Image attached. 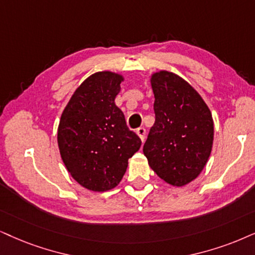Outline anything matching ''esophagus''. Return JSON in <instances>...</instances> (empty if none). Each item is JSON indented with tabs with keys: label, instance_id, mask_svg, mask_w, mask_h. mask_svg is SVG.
<instances>
[{
	"label": "esophagus",
	"instance_id": "obj_1",
	"mask_svg": "<svg viewBox=\"0 0 255 255\" xmlns=\"http://www.w3.org/2000/svg\"><path fill=\"white\" fill-rule=\"evenodd\" d=\"M136 134L138 135V136H140V138H141V141H144V137H146V128L144 127H140V128H137L136 129Z\"/></svg>",
	"mask_w": 255,
	"mask_h": 255
}]
</instances>
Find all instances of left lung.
<instances>
[{
  "label": "left lung",
  "mask_w": 255,
  "mask_h": 255,
  "mask_svg": "<svg viewBox=\"0 0 255 255\" xmlns=\"http://www.w3.org/2000/svg\"><path fill=\"white\" fill-rule=\"evenodd\" d=\"M155 122L143 154L150 168L173 186H185L201 173L213 146L211 111L198 92L176 74L161 70L150 79Z\"/></svg>",
  "instance_id": "1"
}]
</instances>
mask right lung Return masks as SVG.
Here are the masks:
<instances>
[{
	"mask_svg": "<svg viewBox=\"0 0 255 255\" xmlns=\"http://www.w3.org/2000/svg\"><path fill=\"white\" fill-rule=\"evenodd\" d=\"M122 81L124 77L112 72L93 74L75 90L61 115V157L70 175L89 191L117 187L128 159L140 149V137L127 127L114 102Z\"/></svg>",
	"mask_w": 255,
	"mask_h": 255,
	"instance_id": "add662e5",
	"label": "right lung"
}]
</instances>
